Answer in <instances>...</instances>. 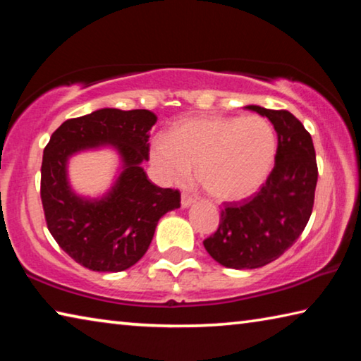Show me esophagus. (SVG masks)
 <instances>
[{"instance_id": "esophagus-1", "label": "esophagus", "mask_w": 361, "mask_h": 361, "mask_svg": "<svg viewBox=\"0 0 361 361\" xmlns=\"http://www.w3.org/2000/svg\"><path fill=\"white\" fill-rule=\"evenodd\" d=\"M194 202H195V197H192V195H189L188 192L181 194V207H183V209H188V207H191Z\"/></svg>"}]
</instances>
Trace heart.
I'll use <instances>...</instances> for the list:
<instances>
[{"instance_id":"obj_1","label":"heart","mask_w":361,"mask_h":361,"mask_svg":"<svg viewBox=\"0 0 361 361\" xmlns=\"http://www.w3.org/2000/svg\"><path fill=\"white\" fill-rule=\"evenodd\" d=\"M277 156V135L261 116H200L178 121L169 138L151 142L149 157L164 181L183 185L195 175L218 202L258 191Z\"/></svg>"}]
</instances>
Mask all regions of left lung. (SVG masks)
Returning <instances> with one entry per match:
<instances>
[{"label":"left lung","mask_w":361,"mask_h":361,"mask_svg":"<svg viewBox=\"0 0 361 361\" xmlns=\"http://www.w3.org/2000/svg\"><path fill=\"white\" fill-rule=\"evenodd\" d=\"M272 122L277 132L276 166L259 192L243 202H228L218 229L204 247L229 269H256L282 256L307 224L312 213L317 178L310 133L286 109L248 105Z\"/></svg>","instance_id":"1"}]
</instances>
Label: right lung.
Listing matches in <instances>:
<instances>
[{
	"label": "right lung",
	"instance_id": "right-lung-1",
	"mask_svg": "<svg viewBox=\"0 0 361 361\" xmlns=\"http://www.w3.org/2000/svg\"><path fill=\"white\" fill-rule=\"evenodd\" d=\"M157 116L148 109L102 108L65 121L42 154L41 200L47 229L79 264L97 272H121L143 258L157 221L180 207V191L148 180L142 162L149 156V130ZM111 145L123 166L102 198L72 191L66 166L81 150Z\"/></svg>",
	"mask_w": 361,
	"mask_h": 361
}]
</instances>
